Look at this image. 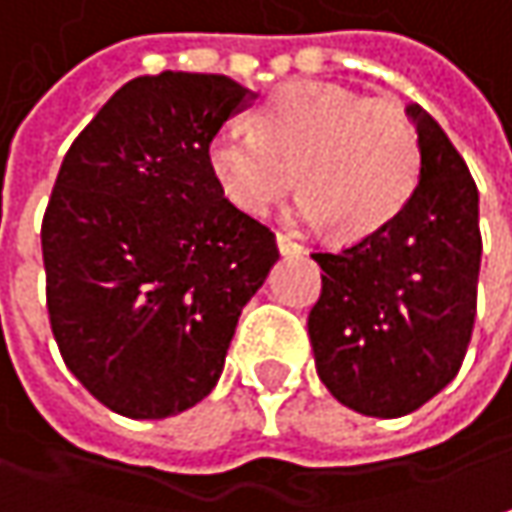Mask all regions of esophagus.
<instances>
[{
	"instance_id": "1",
	"label": "esophagus",
	"mask_w": 512,
	"mask_h": 512,
	"mask_svg": "<svg viewBox=\"0 0 512 512\" xmlns=\"http://www.w3.org/2000/svg\"><path fill=\"white\" fill-rule=\"evenodd\" d=\"M275 243H278V252L281 255H301L304 252V246L301 243H295L292 237H286V234H278L275 237Z\"/></svg>"
}]
</instances>
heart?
Masks as SVG:
<instances>
[{
	"mask_svg": "<svg viewBox=\"0 0 512 512\" xmlns=\"http://www.w3.org/2000/svg\"><path fill=\"white\" fill-rule=\"evenodd\" d=\"M255 130L231 124L208 144V167L246 214H266L298 182V226L365 237L391 223L420 176V138L406 109L339 83L281 86Z\"/></svg>",
	"mask_w": 512,
	"mask_h": 512,
	"instance_id": "obj_1",
	"label": "heart"
}]
</instances>
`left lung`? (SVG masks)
<instances>
[{
    "instance_id": "left-lung-1",
    "label": "left lung",
    "mask_w": 512,
    "mask_h": 512,
    "mask_svg": "<svg viewBox=\"0 0 512 512\" xmlns=\"http://www.w3.org/2000/svg\"><path fill=\"white\" fill-rule=\"evenodd\" d=\"M420 176L403 211L342 252H316L321 295L307 330L318 379L359 414L403 417L461 368L481 269L478 188L420 104Z\"/></svg>"
}]
</instances>
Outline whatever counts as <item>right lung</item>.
<instances>
[{
	"mask_svg": "<svg viewBox=\"0 0 512 512\" xmlns=\"http://www.w3.org/2000/svg\"><path fill=\"white\" fill-rule=\"evenodd\" d=\"M255 92L226 75L124 83L69 147L43 217L51 333L115 414L162 420L211 394L237 318L278 260L208 144Z\"/></svg>",
	"mask_w": 512,
	"mask_h": 512,
	"instance_id": "right-lung-1",
	"label": "right lung"
}]
</instances>
